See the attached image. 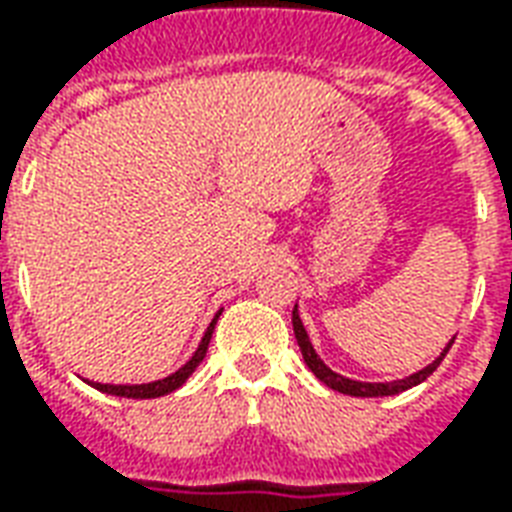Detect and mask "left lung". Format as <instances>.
I'll use <instances>...</instances> for the list:
<instances>
[{
    "mask_svg": "<svg viewBox=\"0 0 512 512\" xmlns=\"http://www.w3.org/2000/svg\"><path fill=\"white\" fill-rule=\"evenodd\" d=\"M293 334H296V340H299V348H301V356H304V362L310 367L312 373L318 381H323L326 386H332L337 392H343V395H351V397H384V395H397V392H406L411 386L422 384L425 378L441 365V359L447 356V351L452 348L455 343V337H452L447 348L441 351V356L436 362H430L428 367H422L417 373H411V376L400 378V381H386V384H370V381H354V378H345L340 373H334L332 367L323 365V359L315 354V348H312L310 337H307V329H304V323L299 318V307H293Z\"/></svg>",
    "mask_w": 512,
    "mask_h": 512,
    "instance_id": "left-lung-1",
    "label": "left lung"
}]
</instances>
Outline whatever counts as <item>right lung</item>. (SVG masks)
<instances>
[{"label":"right lung","mask_w":512,"mask_h":512,"mask_svg":"<svg viewBox=\"0 0 512 512\" xmlns=\"http://www.w3.org/2000/svg\"><path fill=\"white\" fill-rule=\"evenodd\" d=\"M219 315H222V310L216 312V318H219ZM216 318H213L211 326H208V332H205V337H202L200 348L194 351V356H191L189 362L180 367V370H175L172 376L161 378V381H150V384H93V386L95 389H101V392H106V395L136 397V400H147V397H161V395H169V392H175L178 386L186 384V378L197 370V365H200L202 359H205V354H208V343H211Z\"/></svg>","instance_id":"right-lung-1"}]
</instances>
